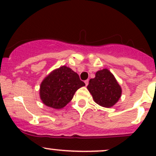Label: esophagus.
Returning <instances> with one entry per match:
<instances>
[{
    "mask_svg": "<svg viewBox=\"0 0 156 156\" xmlns=\"http://www.w3.org/2000/svg\"><path fill=\"white\" fill-rule=\"evenodd\" d=\"M84 83H85V85L87 86V85H88V83H89V80H86V81H84Z\"/></svg>",
    "mask_w": 156,
    "mask_h": 156,
    "instance_id": "obj_1",
    "label": "esophagus"
}]
</instances>
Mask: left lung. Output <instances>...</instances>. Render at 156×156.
<instances>
[{
    "mask_svg": "<svg viewBox=\"0 0 156 156\" xmlns=\"http://www.w3.org/2000/svg\"><path fill=\"white\" fill-rule=\"evenodd\" d=\"M87 89L95 103L104 107H112L121 95V88L114 75L107 69L99 70L90 80Z\"/></svg>",
    "mask_w": 156,
    "mask_h": 156,
    "instance_id": "obj_1",
    "label": "left lung"
}]
</instances>
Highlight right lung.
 Returning a JSON list of instances; mask_svg holds the SVG:
<instances>
[{"label": "right lung", "instance_id": "add662e5", "mask_svg": "<svg viewBox=\"0 0 156 156\" xmlns=\"http://www.w3.org/2000/svg\"><path fill=\"white\" fill-rule=\"evenodd\" d=\"M85 86L79 75L66 66L53 70L40 87V98L46 106L53 109L64 107L73 99L75 92Z\"/></svg>", "mask_w": 156, "mask_h": 156}]
</instances>
